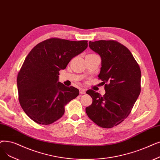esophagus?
I'll return each instance as SVG.
<instances>
[{
	"instance_id": "1",
	"label": "esophagus",
	"mask_w": 160,
	"mask_h": 160,
	"mask_svg": "<svg viewBox=\"0 0 160 160\" xmlns=\"http://www.w3.org/2000/svg\"><path fill=\"white\" fill-rule=\"evenodd\" d=\"M80 94H85L86 90L84 89H80Z\"/></svg>"
}]
</instances>
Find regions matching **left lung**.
<instances>
[{
    "label": "left lung",
    "instance_id": "left-lung-1",
    "mask_svg": "<svg viewBox=\"0 0 160 160\" xmlns=\"http://www.w3.org/2000/svg\"><path fill=\"white\" fill-rule=\"evenodd\" d=\"M89 46L101 58L98 77L106 93L101 96L92 89L87 91L93 102L86 112L97 126L111 128L122 123L133 108L141 93V69L131 52L118 42L89 41Z\"/></svg>",
    "mask_w": 160,
    "mask_h": 160
}]
</instances>
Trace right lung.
I'll list each match as a JSON object with an SVG mask.
<instances>
[{"mask_svg":"<svg viewBox=\"0 0 160 160\" xmlns=\"http://www.w3.org/2000/svg\"><path fill=\"white\" fill-rule=\"evenodd\" d=\"M87 40L71 41L52 38L34 46L26 57L18 74L20 105L38 124L48 125L65 113V106L79 95V90L59 80V71L84 51Z\"/></svg>","mask_w":160,"mask_h":160,"instance_id":"add662e5","label":"right lung"}]
</instances>
